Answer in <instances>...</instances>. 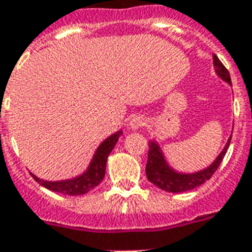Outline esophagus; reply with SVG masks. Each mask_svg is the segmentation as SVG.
I'll list each match as a JSON object with an SVG mask.
<instances>
[{
	"mask_svg": "<svg viewBox=\"0 0 252 252\" xmlns=\"http://www.w3.org/2000/svg\"><path fill=\"white\" fill-rule=\"evenodd\" d=\"M129 124L132 129H140V128L145 126L146 120H145V118L142 115H136V116H133Z\"/></svg>",
	"mask_w": 252,
	"mask_h": 252,
	"instance_id": "esophagus-1",
	"label": "esophagus"
}]
</instances>
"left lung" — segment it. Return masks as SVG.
Wrapping results in <instances>:
<instances>
[{
  "label": "left lung",
  "mask_w": 252,
  "mask_h": 252,
  "mask_svg": "<svg viewBox=\"0 0 252 252\" xmlns=\"http://www.w3.org/2000/svg\"><path fill=\"white\" fill-rule=\"evenodd\" d=\"M214 66L215 71L219 76L222 80H225L226 83L232 84L230 75L226 67L221 63V61L218 58V55L214 54ZM232 138V137H230ZM230 138H229L228 144L225 145L224 150L220 153L216 160L212 163L210 167H207L203 171H199L197 173H191V175H183V173H177L169 168L167 163H165L161 151L159 146L155 142L149 144V154H147V163H146V176L150 183L157 185L159 189L169 191V193H183L188 190L195 189L202 184H204L207 180L212 177L219 165L225 157L226 151H228L229 144H230Z\"/></svg>",
  "instance_id": "obj_1"
}]
</instances>
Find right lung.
Masks as SVG:
<instances>
[{
	"instance_id": "add662e5",
	"label": "right lung",
	"mask_w": 252,
	"mask_h": 252,
	"mask_svg": "<svg viewBox=\"0 0 252 252\" xmlns=\"http://www.w3.org/2000/svg\"><path fill=\"white\" fill-rule=\"evenodd\" d=\"M120 134H122V132H116L115 134H112L111 137H108L107 140L102 142L101 146L98 147V150L95 151L93 160H92L87 172L76 177V179L52 183V181H44V180L37 179L33 175H32V177L40 185L49 190L57 191V193L67 194V195H83L97 185H99V183L103 180L108 155L119 140Z\"/></svg>"
}]
</instances>
